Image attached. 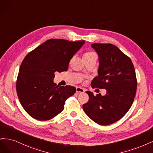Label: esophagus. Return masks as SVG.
<instances>
[{
  "instance_id": "esophagus-1",
  "label": "esophagus",
  "mask_w": 153,
  "mask_h": 153,
  "mask_svg": "<svg viewBox=\"0 0 153 153\" xmlns=\"http://www.w3.org/2000/svg\"><path fill=\"white\" fill-rule=\"evenodd\" d=\"M85 89H83V88H81V87H77L76 88V92L77 93H84L85 92Z\"/></svg>"
}]
</instances>
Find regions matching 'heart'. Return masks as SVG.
Returning a JSON list of instances; mask_svg holds the SVG:
<instances>
[{
    "label": "heart",
    "mask_w": 153,
    "mask_h": 153,
    "mask_svg": "<svg viewBox=\"0 0 153 153\" xmlns=\"http://www.w3.org/2000/svg\"><path fill=\"white\" fill-rule=\"evenodd\" d=\"M93 55H96L93 52H87L85 54V55H84V56H93Z\"/></svg>",
    "instance_id": "heart-1"
}]
</instances>
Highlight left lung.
Segmentation results:
<instances>
[{
	"instance_id": "1",
	"label": "left lung",
	"mask_w": 153,
	"mask_h": 153,
	"mask_svg": "<svg viewBox=\"0 0 153 153\" xmlns=\"http://www.w3.org/2000/svg\"><path fill=\"white\" fill-rule=\"evenodd\" d=\"M98 55V76L92 88L105 89L106 94L96 96L90 91L89 100L82 105L91 120L100 125L112 124L124 116L131 107L137 90V78L131 59L111 44H91Z\"/></svg>"
}]
</instances>
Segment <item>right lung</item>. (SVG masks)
<instances>
[{
    "mask_svg": "<svg viewBox=\"0 0 153 153\" xmlns=\"http://www.w3.org/2000/svg\"><path fill=\"white\" fill-rule=\"evenodd\" d=\"M85 42L50 39L25 57L19 67L16 91L23 109L34 119H52L76 93L75 87L56 86L53 79L55 72L67 71L71 58Z\"/></svg>",
    "mask_w": 153,
    "mask_h": 153,
    "instance_id": "1",
    "label": "right lung"
}]
</instances>
